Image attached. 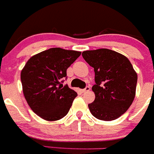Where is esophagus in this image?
<instances>
[{"mask_svg":"<svg viewBox=\"0 0 154 154\" xmlns=\"http://www.w3.org/2000/svg\"><path fill=\"white\" fill-rule=\"evenodd\" d=\"M89 89H90V87H89V86H86V87L85 88V89H82V90H81V92H83V93H84V92H88V91H89Z\"/></svg>","mask_w":154,"mask_h":154,"instance_id":"34e87169","label":"esophagus"}]
</instances>
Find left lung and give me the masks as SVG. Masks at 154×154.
<instances>
[{
	"label": "left lung",
	"mask_w": 154,
	"mask_h": 154,
	"mask_svg": "<svg viewBox=\"0 0 154 154\" xmlns=\"http://www.w3.org/2000/svg\"><path fill=\"white\" fill-rule=\"evenodd\" d=\"M82 56L95 71V84L92 89L95 98L88 104L91 113L98 120H116L129 108L135 98L136 72L126 56L113 50H87Z\"/></svg>",
	"instance_id": "8db88e82"
}]
</instances>
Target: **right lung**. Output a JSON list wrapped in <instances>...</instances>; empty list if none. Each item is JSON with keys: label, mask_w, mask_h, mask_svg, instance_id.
<instances>
[{"label": "right lung", "mask_w": 154, "mask_h": 154, "mask_svg": "<svg viewBox=\"0 0 154 154\" xmlns=\"http://www.w3.org/2000/svg\"><path fill=\"white\" fill-rule=\"evenodd\" d=\"M81 52L51 48L30 58L21 72L24 96L31 110L48 121L63 118L77 94L68 85L67 69ZM63 83V81H62Z\"/></svg>", "instance_id": "obj_1"}]
</instances>
